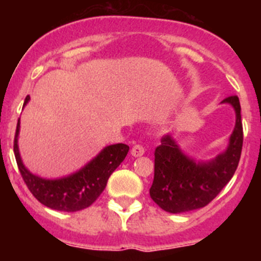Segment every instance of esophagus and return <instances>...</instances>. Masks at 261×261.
I'll use <instances>...</instances> for the list:
<instances>
[{"label": "esophagus", "mask_w": 261, "mask_h": 261, "mask_svg": "<svg viewBox=\"0 0 261 261\" xmlns=\"http://www.w3.org/2000/svg\"><path fill=\"white\" fill-rule=\"evenodd\" d=\"M130 152L134 157H141L144 153V147L141 146V144H136V146L132 147Z\"/></svg>", "instance_id": "34e87169"}]
</instances>
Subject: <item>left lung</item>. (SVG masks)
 Listing matches in <instances>:
<instances>
[{
  "label": "left lung",
  "mask_w": 261,
  "mask_h": 261,
  "mask_svg": "<svg viewBox=\"0 0 261 261\" xmlns=\"http://www.w3.org/2000/svg\"><path fill=\"white\" fill-rule=\"evenodd\" d=\"M222 102L232 105L236 124L228 147L216 159L197 162L180 149L171 136L162 137L161 144L154 149V177L149 195L166 212L182 213L205 207L233 176L244 141L241 107L237 96H228Z\"/></svg>",
  "instance_id": "left-lung-1"
}]
</instances>
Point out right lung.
Segmentation results:
<instances>
[{"instance_id":"add662e5","label":"right lung","mask_w":261,"mask_h":261,"mask_svg":"<svg viewBox=\"0 0 261 261\" xmlns=\"http://www.w3.org/2000/svg\"><path fill=\"white\" fill-rule=\"evenodd\" d=\"M30 100L28 95L24 107ZM20 119L17 120L14 139V152L20 174L30 193L45 207L61 212H77L90 207L107 187L108 179L127 156L129 147L124 143L108 146L82 169L61 179H43L32 174L20 157L17 137Z\"/></svg>"}]
</instances>
